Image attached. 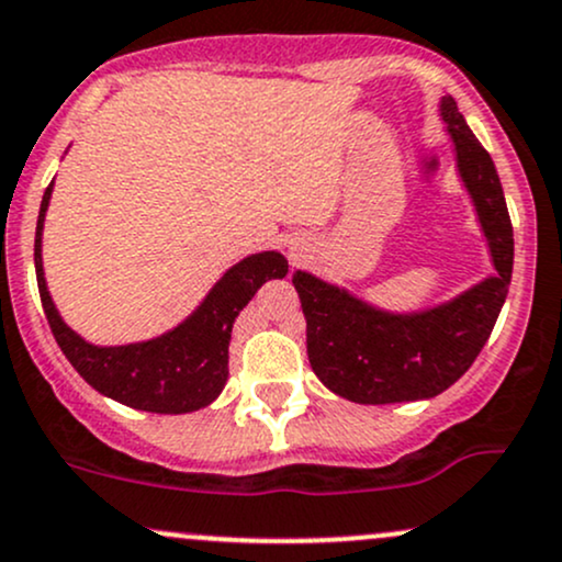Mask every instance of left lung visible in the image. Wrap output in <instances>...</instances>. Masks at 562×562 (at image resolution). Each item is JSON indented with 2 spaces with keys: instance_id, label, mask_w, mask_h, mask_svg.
I'll list each match as a JSON object with an SVG mask.
<instances>
[{
  "instance_id": "1",
  "label": "left lung",
  "mask_w": 562,
  "mask_h": 562,
  "mask_svg": "<svg viewBox=\"0 0 562 562\" xmlns=\"http://www.w3.org/2000/svg\"><path fill=\"white\" fill-rule=\"evenodd\" d=\"M440 111L453 135L459 172L488 237L496 277L451 304L408 317L373 310L341 288L295 271L312 371L330 392L351 403H411L446 392L470 371L507 299L515 239L502 181L453 98H442Z\"/></svg>"
}]
</instances>
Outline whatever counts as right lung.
<instances>
[{"label": "right lung", "mask_w": 562, "mask_h": 562, "mask_svg": "<svg viewBox=\"0 0 562 562\" xmlns=\"http://www.w3.org/2000/svg\"><path fill=\"white\" fill-rule=\"evenodd\" d=\"M53 183L42 196L34 237V267L42 310L74 371L106 397L149 413H191L211 405L229 375L232 328L243 306L267 280H282L288 261L280 252H256L232 267L183 325L154 341L131 347H92L55 310L42 271V226Z\"/></svg>", "instance_id": "right-lung-1"}]
</instances>
